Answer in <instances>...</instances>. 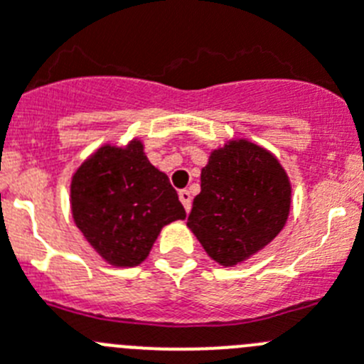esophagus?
<instances>
[{"label": "esophagus", "mask_w": 364, "mask_h": 364, "mask_svg": "<svg viewBox=\"0 0 364 364\" xmlns=\"http://www.w3.org/2000/svg\"><path fill=\"white\" fill-rule=\"evenodd\" d=\"M179 201L183 203L185 210L190 212V205H192V194H190L188 190H179Z\"/></svg>", "instance_id": "obj_1"}]
</instances>
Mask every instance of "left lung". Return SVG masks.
I'll list each match as a JSON object with an SVG mask.
<instances>
[{"instance_id":"1","label":"left lung","mask_w":364,"mask_h":364,"mask_svg":"<svg viewBox=\"0 0 364 364\" xmlns=\"http://www.w3.org/2000/svg\"><path fill=\"white\" fill-rule=\"evenodd\" d=\"M292 185L279 159L248 139L212 150L186 227L221 267L250 259L287 225Z\"/></svg>"}]
</instances>
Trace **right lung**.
I'll list each match as a JSON object with an SVG mask.
<instances>
[{
    "label": "right lung",
    "mask_w": 364,
    "mask_h": 364,
    "mask_svg": "<svg viewBox=\"0 0 364 364\" xmlns=\"http://www.w3.org/2000/svg\"><path fill=\"white\" fill-rule=\"evenodd\" d=\"M70 210L88 245L112 267H137L165 225L186 212L165 172L145 156L141 139L100 146L70 181Z\"/></svg>",
    "instance_id": "right-lung-1"
}]
</instances>
